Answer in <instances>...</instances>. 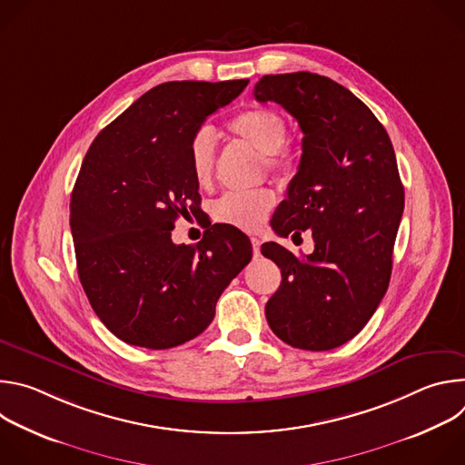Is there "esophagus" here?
Returning <instances> with one entry per match:
<instances>
[{
    "label": "esophagus",
    "mask_w": 465,
    "mask_h": 465,
    "mask_svg": "<svg viewBox=\"0 0 465 465\" xmlns=\"http://www.w3.org/2000/svg\"><path fill=\"white\" fill-rule=\"evenodd\" d=\"M250 241H252V250H253V253H255V255H259V248H261V242H259V239L252 237Z\"/></svg>",
    "instance_id": "obj_1"
}]
</instances>
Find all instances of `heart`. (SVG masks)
I'll return each instance as SVG.
<instances>
[{
    "instance_id": "heart-1",
    "label": "heart",
    "mask_w": 465,
    "mask_h": 465,
    "mask_svg": "<svg viewBox=\"0 0 465 465\" xmlns=\"http://www.w3.org/2000/svg\"><path fill=\"white\" fill-rule=\"evenodd\" d=\"M228 130L262 154L272 173H285L292 165V151L285 145L289 126L282 114L271 108H250L228 121ZM189 169L198 187H210L215 171V142L201 130L189 145ZM274 206V193L267 187L228 193L213 206L215 221L239 230H255Z\"/></svg>"
}]
</instances>
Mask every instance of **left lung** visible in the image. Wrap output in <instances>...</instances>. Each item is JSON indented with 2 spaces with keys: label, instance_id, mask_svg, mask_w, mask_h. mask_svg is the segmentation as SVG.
<instances>
[{
  "label": "left lung",
  "instance_id": "left-lung-1",
  "mask_svg": "<svg viewBox=\"0 0 465 465\" xmlns=\"http://www.w3.org/2000/svg\"><path fill=\"white\" fill-rule=\"evenodd\" d=\"M259 103L282 104L303 132L302 160L271 224L280 237L311 230L314 252L278 242L261 253L282 269L264 314L292 348L327 351L351 341L386 294L405 191L384 126L348 88L296 72L264 75Z\"/></svg>",
  "mask_w": 465,
  "mask_h": 465
}]
</instances>
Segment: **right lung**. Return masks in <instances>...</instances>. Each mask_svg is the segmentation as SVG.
Segmentation results:
<instances>
[{"instance_id":"1","label":"right lung","mask_w":465,"mask_h":465,"mask_svg":"<svg viewBox=\"0 0 465 465\" xmlns=\"http://www.w3.org/2000/svg\"><path fill=\"white\" fill-rule=\"evenodd\" d=\"M248 79L160 84L99 132L77 176L70 224L92 309L130 346L169 350L212 323L230 282L252 259L250 239L213 224L174 244L178 217L201 213L189 145L203 123Z\"/></svg>"}]
</instances>
